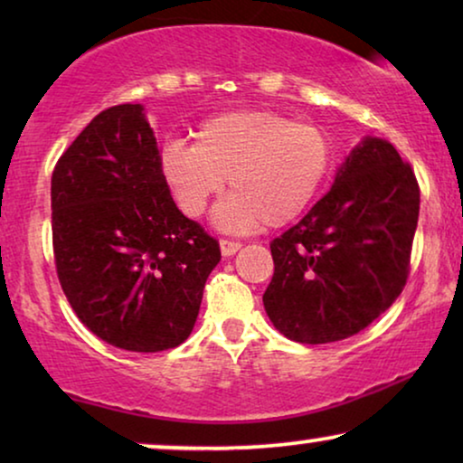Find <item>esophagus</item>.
<instances>
[{"mask_svg": "<svg viewBox=\"0 0 463 463\" xmlns=\"http://www.w3.org/2000/svg\"><path fill=\"white\" fill-rule=\"evenodd\" d=\"M219 246H221V252H223V257H232V255H236V252L242 249V244L240 242H236V240H221L219 242Z\"/></svg>", "mask_w": 463, "mask_h": 463, "instance_id": "esophagus-1", "label": "esophagus"}]
</instances>
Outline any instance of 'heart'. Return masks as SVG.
I'll use <instances>...</instances> for the list:
<instances>
[{"label":"heart","mask_w":463,"mask_h":463,"mask_svg":"<svg viewBox=\"0 0 463 463\" xmlns=\"http://www.w3.org/2000/svg\"><path fill=\"white\" fill-rule=\"evenodd\" d=\"M164 181L187 217L206 213L230 176V198L214 221L225 232L282 227L312 206L333 170V143L314 124L269 109L213 116L160 149Z\"/></svg>","instance_id":"obj_1"}]
</instances>
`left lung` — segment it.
<instances>
[{"mask_svg":"<svg viewBox=\"0 0 463 463\" xmlns=\"http://www.w3.org/2000/svg\"><path fill=\"white\" fill-rule=\"evenodd\" d=\"M420 217V185L394 145L366 137L326 195L271 240L269 320L299 344L352 337L402 293Z\"/></svg>","mask_w":463,"mask_h":463,"instance_id":"8db88e82","label":"left lung"}]
</instances>
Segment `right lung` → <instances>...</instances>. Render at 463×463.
Listing matches in <instances>:
<instances>
[{
    "label": "right lung",
    "instance_id": "add662e5",
    "mask_svg": "<svg viewBox=\"0 0 463 463\" xmlns=\"http://www.w3.org/2000/svg\"><path fill=\"white\" fill-rule=\"evenodd\" d=\"M52 246L81 325L128 352L183 344L219 242L176 208L141 105L100 111L56 162Z\"/></svg>",
    "mask_w": 463,
    "mask_h": 463
}]
</instances>
